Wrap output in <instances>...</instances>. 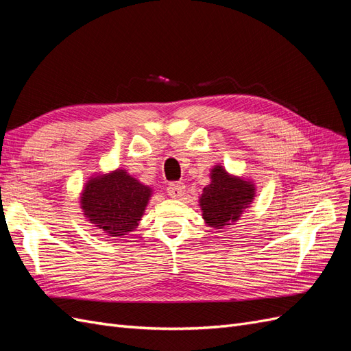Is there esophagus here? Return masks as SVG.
Here are the masks:
<instances>
[{
	"label": "esophagus",
	"mask_w": 351,
	"mask_h": 351,
	"mask_svg": "<svg viewBox=\"0 0 351 351\" xmlns=\"http://www.w3.org/2000/svg\"><path fill=\"white\" fill-rule=\"evenodd\" d=\"M168 195L171 197H182L186 192V186L183 182H176L168 186Z\"/></svg>",
	"instance_id": "1"
}]
</instances>
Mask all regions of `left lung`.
<instances>
[{
	"mask_svg": "<svg viewBox=\"0 0 351 351\" xmlns=\"http://www.w3.org/2000/svg\"><path fill=\"white\" fill-rule=\"evenodd\" d=\"M212 183L204 187L200 206L206 224L214 228L224 227L227 222H234L244 208L252 202L254 189L249 182L230 177L222 167L212 169Z\"/></svg>",
	"mask_w": 351,
	"mask_h": 351,
	"instance_id": "obj_1",
	"label": "left lung"
}]
</instances>
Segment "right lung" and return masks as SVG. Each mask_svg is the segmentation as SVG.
I'll return each instance as SVG.
<instances>
[{"instance_id":"obj_1","label":"right lung","mask_w":351,"mask_h":351,"mask_svg":"<svg viewBox=\"0 0 351 351\" xmlns=\"http://www.w3.org/2000/svg\"><path fill=\"white\" fill-rule=\"evenodd\" d=\"M151 189L124 169L92 178L82 195V208L92 224L110 236H125L142 218Z\"/></svg>"}]
</instances>
